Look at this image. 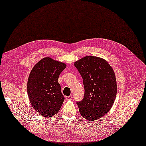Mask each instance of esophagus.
Listing matches in <instances>:
<instances>
[{
  "label": "esophagus",
  "mask_w": 146,
  "mask_h": 146,
  "mask_svg": "<svg viewBox=\"0 0 146 146\" xmlns=\"http://www.w3.org/2000/svg\"><path fill=\"white\" fill-rule=\"evenodd\" d=\"M66 99L67 100H72L73 99V96H67L66 97Z\"/></svg>",
  "instance_id": "1"
}]
</instances>
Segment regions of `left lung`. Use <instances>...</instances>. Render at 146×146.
I'll return each mask as SVG.
<instances>
[{
	"label": "left lung",
	"mask_w": 146,
	"mask_h": 146,
	"mask_svg": "<svg viewBox=\"0 0 146 146\" xmlns=\"http://www.w3.org/2000/svg\"><path fill=\"white\" fill-rule=\"evenodd\" d=\"M83 79L84 97L76 103L80 115L95 121L109 111L116 96L117 84L112 67L105 60L86 56L74 63Z\"/></svg>",
	"instance_id": "left-lung-1"
}]
</instances>
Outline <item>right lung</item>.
<instances>
[{"label":"right lung","mask_w":146,"mask_h":146,"mask_svg":"<svg viewBox=\"0 0 146 146\" xmlns=\"http://www.w3.org/2000/svg\"><path fill=\"white\" fill-rule=\"evenodd\" d=\"M66 67L64 63L45 57L35 64L30 73L29 100L34 109L43 117H52L61 109L64 97L58 80Z\"/></svg>","instance_id":"1"}]
</instances>
